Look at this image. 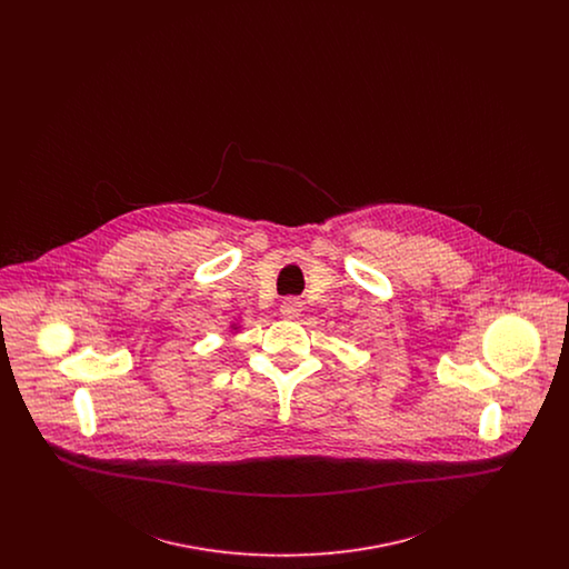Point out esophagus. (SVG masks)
Returning <instances> with one entry per match:
<instances>
[{"mask_svg":"<svg viewBox=\"0 0 569 569\" xmlns=\"http://www.w3.org/2000/svg\"><path fill=\"white\" fill-rule=\"evenodd\" d=\"M300 311H302V300H300V298H283V302H281V316H286V318H297Z\"/></svg>","mask_w":569,"mask_h":569,"instance_id":"obj_1","label":"esophagus"}]
</instances>
